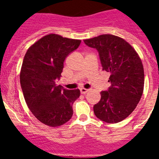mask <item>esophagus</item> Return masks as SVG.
<instances>
[{
    "mask_svg": "<svg viewBox=\"0 0 159 159\" xmlns=\"http://www.w3.org/2000/svg\"><path fill=\"white\" fill-rule=\"evenodd\" d=\"M88 91H89V90L88 89H86V88H81L80 89V92H81V94H86L87 92H88Z\"/></svg>",
    "mask_w": 159,
    "mask_h": 159,
    "instance_id": "34e87169",
    "label": "esophagus"
}]
</instances>
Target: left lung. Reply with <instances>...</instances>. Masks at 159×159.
<instances>
[{
    "label": "left lung",
    "instance_id": "left-lung-1",
    "mask_svg": "<svg viewBox=\"0 0 159 159\" xmlns=\"http://www.w3.org/2000/svg\"><path fill=\"white\" fill-rule=\"evenodd\" d=\"M99 52L102 70L110 72L111 86L100 92L93 107L98 119L116 123L128 117L140 101L144 88V69L137 52L123 38L103 34L84 40Z\"/></svg>",
    "mask_w": 159,
    "mask_h": 159
}]
</instances>
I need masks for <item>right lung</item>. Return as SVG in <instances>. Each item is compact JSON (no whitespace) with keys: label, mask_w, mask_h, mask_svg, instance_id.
<instances>
[{"label":"right lung","mask_w":159,"mask_h":159,"mask_svg":"<svg viewBox=\"0 0 159 159\" xmlns=\"http://www.w3.org/2000/svg\"><path fill=\"white\" fill-rule=\"evenodd\" d=\"M80 43L57 34L46 35L32 44L24 57L20 82L25 102L33 116L49 127L69 121L73 102L80 95L79 89H64L56 84L65 58Z\"/></svg>","instance_id":"obj_1"}]
</instances>
